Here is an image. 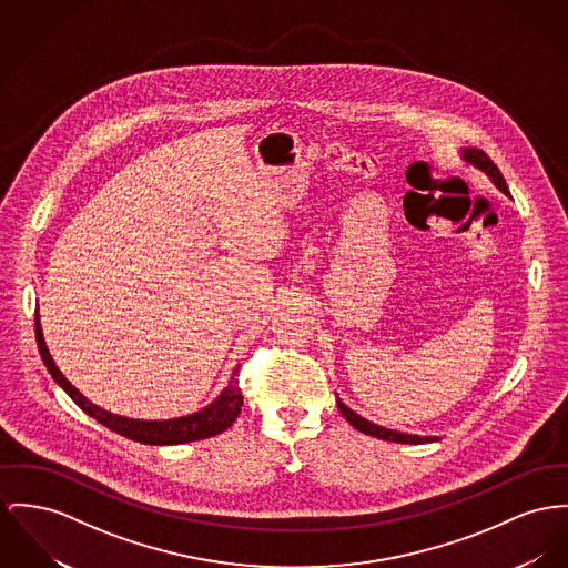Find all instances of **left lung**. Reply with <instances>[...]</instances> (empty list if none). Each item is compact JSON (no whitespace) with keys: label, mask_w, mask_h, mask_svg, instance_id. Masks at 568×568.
I'll list each match as a JSON object with an SVG mask.
<instances>
[{"label":"left lung","mask_w":568,"mask_h":568,"mask_svg":"<svg viewBox=\"0 0 568 568\" xmlns=\"http://www.w3.org/2000/svg\"><path fill=\"white\" fill-rule=\"evenodd\" d=\"M463 156L474 163L476 168H480L489 179L493 181V185L499 191H504L508 195V187H506V181L501 176V172L497 170V165L493 163L491 156L487 152L478 151V149H467L463 151ZM338 403V409L342 412V416L348 419V424L353 428H357L359 433L364 435H371V437H377V439H385V442H394V444H428V442H437V437H417V435H407V433H398V430H389V428H383L377 426L368 419H364L362 416H357L355 412H351L341 398L336 400Z\"/></svg>","instance_id":"obj_1"}]
</instances>
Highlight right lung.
<instances>
[{
    "mask_svg": "<svg viewBox=\"0 0 568 568\" xmlns=\"http://www.w3.org/2000/svg\"><path fill=\"white\" fill-rule=\"evenodd\" d=\"M37 342H39L40 357L47 366V371L51 373V377L55 378V383L75 400L77 407L81 412H85L88 416L94 417L97 422H101L103 426L112 428L118 435L129 437L133 442L140 444H149V446H172V444H187V442H197V439H206L213 437L222 430H226L227 426H232V422L241 414V405H243V394L239 387V378L234 371V375L230 378L226 389L220 394V398L215 403H211L206 409L193 414V416L179 417V419H163V422H146V419H129V417L114 416L110 412H103L101 407L92 405L90 400H85L79 389H75L67 377L58 371V366L53 364L49 348L42 338V329H40L39 312H37Z\"/></svg>",
    "mask_w": 568,
    "mask_h": 568,
    "instance_id": "obj_1",
    "label": "right lung"
}]
</instances>
